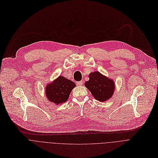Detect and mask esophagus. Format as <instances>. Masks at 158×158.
I'll list each match as a JSON object with an SVG mask.
<instances>
[{"label":"esophagus","mask_w":158,"mask_h":158,"mask_svg":"<svg viewBox=\"0 0 158 158\" xmlns=\"http://www.w3.org/2000/svg\"><path fill=\"white\" fill-rule=\"evenodd\" d=\"M82 84H83V81H80L77 82V85L78 86H81Z\"/></svg>","instance_id":"obj_1"}]
</instances>
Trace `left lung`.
I'll return each mask as SVG.
<instances>
[{
  "label": "left lung",
  "instance_id": "1",
  "mask_svg": "<svg viewBox=\"0 0 158 158\" xmlns=\"http://www.w3.org/2000/svg\"><path fill=\"white\" fill-rule=\"evenodd\" d=\"M89 78V81H86L85 85L96 100L103 102L112 97L115 89L114 83L112 80L102 75L98 72L91 73Z\"/></svg>",
  "mask_w": 158,
  "mask_h": 158
}]
</instances>
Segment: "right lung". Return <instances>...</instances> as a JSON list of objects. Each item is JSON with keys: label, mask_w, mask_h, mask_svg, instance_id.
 I'll return each mask as SVG.
<instances>
[{"label": "right lung", "mask_w": 158, "mask_h": 158, "mask_svg": "<svg viewBox=\"0 0 158 158\" xmlns=\"http://www.w3.org/2000/svg\"><path fill=\"white\" fill-rule=\"evenodd\" d=\"M75 86V83L72 81L60 76L53 83L47 86V97L49 101L60 105L67 101L70 93Z\"/></svg>", "instance_id": "add662e5"}]
</instances>
